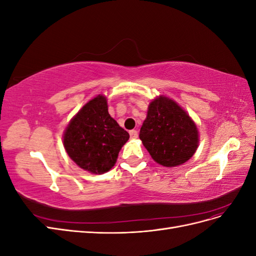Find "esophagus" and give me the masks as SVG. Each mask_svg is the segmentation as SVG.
Wrapping results in <instances>:
<instances>
[{
  "label": "esophagus",
  "mask_w": 256,
  "mask_h": 256,
  "mask_svg": "<svg viewBox=\"0 0 256 256\" xmlns=\"http://www.w3.org/2000/svg\"><path fill=\"white\" fill-rule=\"evenodd\" d=\"M129 134H130V136H131V138H138V131L136 130H130V132H129Z\"/></svg>",
  "instance_id": "34e87169"
}]
</instances>
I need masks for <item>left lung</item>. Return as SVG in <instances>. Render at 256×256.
I'll use <instances>...</instances> for the list:
<instances>
[{
  "mask_svg": "<svg viewBox=\"0 0 256 256\" xmlns=\"http://www.w3.org/2000/svg\"><path fill=\"white\" fill-rule=\"evenodd\" d=\"M140 140L154 161L162 166L174 168L196 154L200 134L187 111L172 98L160 95L150 102Z\"/></svg>",
  "mask_w": 256,
  "mask_h": 256,
  "instance_id": "left-lung-1",
  "label": "left lung"
}]
</instances>
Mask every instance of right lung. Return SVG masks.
I'll return each instance as SVG.
<instances>
[{
  "label": "right lung",
  "mask_w": 256,
  "mask_h": 256,
  "mask_svg": "<svg viewBox=\"0 0 256 256\" xmlns=\"http://www.w3.org/2000/svg\"><path fill=\"white\" fill-rule=\"evenodd\" d=\"M128 140L129 134L108 112V100L102 94L81 108L63 134L68 156L76 166L92 174L109 172Z\"/></svg>",
  "instance_id": "obj_1"
}]
</instances>
